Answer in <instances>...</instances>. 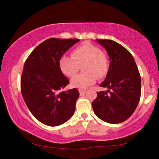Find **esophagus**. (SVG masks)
<instances>
[{
    "label": "esophagus",
    "mask_w": 159,
    "mask_h": 159,
    "mask_svg": "<svg viewBox=\"0 0 159 159\" xmlns=\"http://www.w3.org/2000/svg\"><path fill=\"white\" fill-rule=\"evenodd\" d=\"M86 91L85 90H83V89H79V93L80 95H83V94H84Z\"/></svg>",
    "instance_id": "esophagus-1"
}]
</instances>
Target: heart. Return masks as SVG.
Here are the masks:
<instances>
[{
	"label": "heart",
	"instance_id": "obj_1",
	"mask_svg": "<svg viewBox=\"0 0 159 159\" xmlns=\"http://www.w3.org/2000/svg\"><path fill=\"white\" fill-rule=\"evenodd\" d=\"M82 64L83 73L71 80L73 87L85 88L93 85L96 78L103 79L108 73L109 62L107 55L99 47L90 43L76 48L71 52V57L63 56L59 61L61 72L68 77L74 76Z\"/></svg>",
	"mask_w": 159,
	"mask_h": 159
}]
</instances>
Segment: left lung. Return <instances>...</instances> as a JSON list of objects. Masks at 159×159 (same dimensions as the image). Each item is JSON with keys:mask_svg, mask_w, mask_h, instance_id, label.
Segmentation results:
<instances>
[{"mask_svg": "<svg viewBox=\"0 0 159 159\" xmlns=\"http://www.w3.org/2000/svg\"><path fill=\"white\" fill-rule=\"evenodd\" d=\"M108 54L110 64L105 79L99 86L107 91L98 93L92 103L93 111L107 123H120L130 117L141 95V77L130 52L111 40L96 39Z\"/></svg>", "mask_w": 159, "mask_h": 159, "instance_id": "obj_1", "label": "left lung"}]
</instances>
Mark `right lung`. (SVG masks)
<instances>
[{
  "label": "right lung",
  "instance_id": "right-lung-1",
  "mask_svg": "<svg viewBox=\"0 0 159 159\" xmlns=\"http://www.w3.org/2000/svg\"><path fill=\"white\" fill-rule=\"evenodd\" d=\"M77 39L45 40L26 60L21 78V91L34 116L48 126L63 124L72 117L79 97L76 88L61 91L69 79L60 70L59 61Z\"/></svg>",
  "mask_w": 159,
  "mask_h": 159
}]
</instances>
